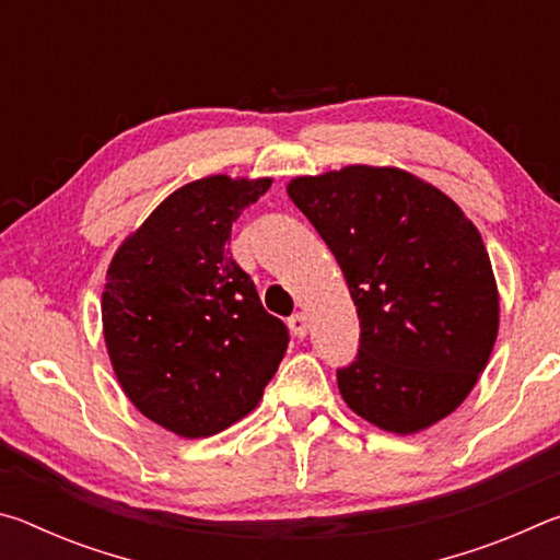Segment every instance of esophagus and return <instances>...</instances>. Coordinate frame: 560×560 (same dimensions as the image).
I'll return each instance as SVG.
<instances>
[{
  "label": "esophagus",
  "instance_id": "obj_1",
  "mask_svg": "<svg viewBox=\"0 0 560 560\" xmlns=\"http://www.w3.org/2000/svg\"><path fill=\"white\" fill-rule=\"evenodd\" d=\"M289 328H291V334L296 336V338H303V336H306V330H308V320H306V316H303V314H293V316L289 318Z\"/></svg>",
  "mask_w": 560,
  "mask_h": 560
}]
</instances>
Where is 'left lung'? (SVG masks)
Returning <instances> with one entry per match:
<instances>
[{
    "label": "left lung",
    "instance_id": "8db88e82",
    "mask_svg": "<svg viewBox=\"0 0 560 560\" xmlns=\"http://www.w3.org/2000/svg\"><path fill=\"white\" fill-rule=\"evenodd\" d=\"M287 192L334 252L360 318L358 358L338 371L346 405L395 434L457 410L499 334L497 279L469 217L400 167L303 175Z\"/></svg>",
    "mask_w": 560,
    "mask_h": 560
}]
</instances>
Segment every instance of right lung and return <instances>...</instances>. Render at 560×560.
<instances>
[{
    "instance_id": "obj_1",
    "label": "right lung",
    "mask_w": 560,
    "mask_h": 560,
    "mask_svg": "<svg viewBox=\"0 0 560 560\" xmlns=\"http://www.w3.org/2000/svg\"><path fill=\"white\" fill-rule=\"evenodd\" d=\"M271 177L210 175L160 202L113 254L103 338L128 400L177 438H212L259 405L289 346L230 254L232 222Z\"/></svg>"
}]
</instances>
